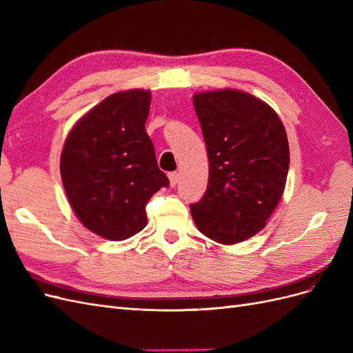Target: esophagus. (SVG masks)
Here are the masks:
<instances>
[{
  "mask_svg": "<svg viewBox=\"0 0 353 353\" xmlns=\"http://www.w3.org/2000/svg\"><path fill=\"white\" fill-rule=\"evenodd\" d=\"M168 176H169V183H170V185L175 187V185L178 184V174H176V172H169V174H168Z\"/></svg>",
  "mask_w": 353,
  "mask_h": 353,
  "instance_id": "obj_1",
  "label": "esophagus"
}]
</instances>
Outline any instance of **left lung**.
<instances>
[{
  "instance_id": "obj_1",
  "label": "left lung",
  "mask_w": 353,
  "mask_h": 353,
  "mask_svg": "<svg viewBox=\"0 0 353 353\" xmlns=\"http://www.w3.org/2000/svg\"><path fill=\"white\" fill-rule=\"evenodd\" d=\"M209 156L208 190L190 205L210 240L234 244L259 232L283 196L290 150L268 104L236 90L193 97Z\"/></svg>"
}]
</instances>
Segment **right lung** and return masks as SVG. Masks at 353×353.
<instances>
[{
  "instance_id": "right-lung-1",
  "label": "right lung",
  "mask_w": 353,
  "mask_h": 353,
  "mask_svg": "<svg viewBox=\"0 0 353 353\" xmlns=\"http://www.w3.org/2000/svg\"><path fill=\"white\" fill-rule=\"evenodd\" d=\"M150 100L143 90L109 95L73 126L63 147L60 172L70 206L108 240L140 232L148 200L169 185L145 132Z\"/></svg>"
}]
</instances>
